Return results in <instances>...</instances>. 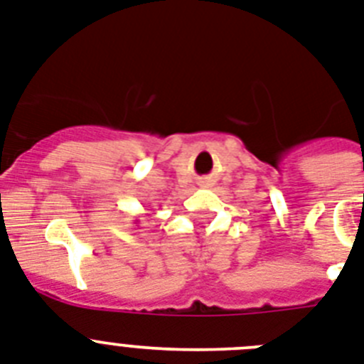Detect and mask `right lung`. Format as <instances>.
Returning a JSON list of instances; mask_svg holds the SVG:
<instances>
[{
	"label": "right lung",
	"instance_id": "obj_1",
	"mask_svg": "<svg viewBox=\"0 0 364 364\" xmlns=\"http://www.w3.org/2000/svg\"><path fill=\"white\" fill-rule=\"evenodd\" d=\"M135 224H136V222H135Z\"/></svg>",
	"mask_w": 364,
	"mask_h": 364
}]
</instances>
